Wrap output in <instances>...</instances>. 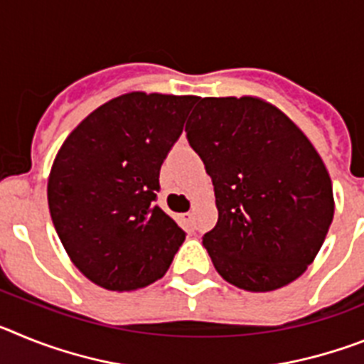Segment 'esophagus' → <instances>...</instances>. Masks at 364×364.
<instances>
[{"label":"esophagus","instance_id":"1","mask_svg":"<svg viewBox=\"0 0 364 364\" xmlns=\"http://www.w3.org/2000/svg\"><path fill=\"white\" fill-rule=\"evenodd\" d=\"M184 217H186V220H188V222L193 220V213H191V211H188V213H186Z\"/></svg>","mask_w":364,"mask_h":364}]
</instances>
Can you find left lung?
Listing matches in <instances>:
<instances>
[{
    "label": "left lung",
    "instance_id": "obj_1",
    "mask_svg": "<svg viewBox=\"0 0 364 364\" xmlns=\"http://www.w3.org/2000/svg\"><path fill=\"white\" fill-rule=\"evenodd\" d=\"M188 142L211 176L218 220L202 237L213 266L247 291L301 277L333 218L332 182L304 134L259 98H198Z\"/></svg>",
    "mask_w": 364,
    "mask_h": 364
}]
</instances>
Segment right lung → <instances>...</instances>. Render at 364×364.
Returning a JSON list of instances; mask_svg holds the SVG:
<instances>
[{
    "instance_id": "obj_1",
    "label": "right lung",
    "mask_w": 364,
    "mask_h": 364,
    "mask_svg": "<svg viewBox=\"0 0 364 364\" xmlns=\"http://www.w3.org/2000/svg\"><path fill=\"white\" fill-rule=\"evenodd\" d=\"M197 96H118L69 134L50 169L47 198L74 266L112 291L164 277L186 231L156 204L160 167Z\"/></svg>"
}]
</instances>
